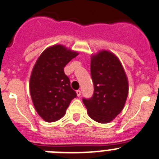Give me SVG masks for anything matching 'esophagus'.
Segmentation results:
<instances>
[{
    "label": "esophagus",
    "instance_id": "1",
    "mask_svg": "<svg viewBox=\"0 0 159 159\" xmlns=\"http://www.w3.org/2000/svg\"><path fill=\"white\" fill-rule=\"evenodd\" d=\"M76 94H77V96L78 97H80L81 95V91L80 90H76Z\"/></svg>",
    "mask_w": 159,
    "mask_h": 159
}]
</instances>
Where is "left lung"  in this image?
<instances>
[{
  "label": "left lung",
  "mask_w": 159,
  "mask_h": 159,
  "mask_svg": "<svg viewBox=\"0 0 159 159\" xmlns=\"http://www.w3.org/2000/svg\"><path fill=\"white\" fill-rule=\"evenodd\" d=\"M90 73L94 91L83 102L92 119L108 123L122 111L126 103L129 91L126 74L119 58L104 50L92 55Z\"/></svg>",
  "instance_id": "1"
}]
</instances>
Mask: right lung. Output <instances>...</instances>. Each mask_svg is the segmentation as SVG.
<instances>
[{
  "mask_svg": "<svg viewBox=\"0 0 159 159\" xmlns=\"http://www.w3.org/2000/svg\"><path fill=\"white\" fill-rule=\"evenodd\" d=\"M78 54L56 44L44 50L33 66L30 80V95L36 111L46 122L62 118L71 101L76 97L64 68Z\"/></svg>",
  "mask_w": 159,
  "mask_h": 159,
  "instance_id": "1",
  "label": "right lung"
}]
</instances>
